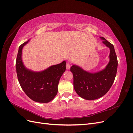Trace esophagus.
Wrapping results in <instances>:
<instances>
[{"label":"esophagus","mask_w":133,"mask_h":133,"mask_svg":"<svg viewBox=\"0 0 133 133\" xmlns=\"http://www.w3.org/2000/svg\"><path fill=\"white\" fill-rule=\"evenodd\" d=\"M70 68V65L69 63H66V69L67 70H69Z\"/></svg>","instance_id":"obj_1"}]
</instances>
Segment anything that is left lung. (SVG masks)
Returning a JSON list of instances; mask_svg holds the SVG:
<instances>
[{
	"instance_id": "obj_1",
	"label": "left lung",
	"mask_w": 133,
	"mask_h": 133,
	"mask_svg": "<svg viewBox=\"0 0 133 133\" xmlns=\"http://www.w3.org/2000/svg\"><path fill=\"white\" fill-rule=\"evenodd\" d=\"M100 38L110 49L109 62L105 68L95 73H90L76 65L70 68L74 90L79 96L86 100L97 99L106 94L114 82L117 71L118 60L113 45L104 38Z\"/></svg>"
}]
</instances>
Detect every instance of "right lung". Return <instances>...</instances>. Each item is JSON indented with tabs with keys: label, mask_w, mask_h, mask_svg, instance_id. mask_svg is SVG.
I'll use <instances>...</instances> for the list:
<instances>
[{
	"label": "right lung",
	"mask_w": 133,
	"mask_h": 133,
	"mask_svg": "<svg viewBox=\"0 0 133 133\" xmlns=\"http://www.w3.org/2000/svg\"><path fill=\"white\" fill-rule=\"evenodd\" d=\"M29 41L19 48L15 65L18 81L23 91L33 101L49 103L57 94L59 80L66 69V62L64 60L43 71L27 69L22 60V50Z\"/></svg>",
	"instance_id": "add662e5"
}]
</instances>
